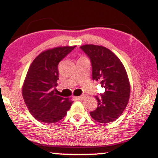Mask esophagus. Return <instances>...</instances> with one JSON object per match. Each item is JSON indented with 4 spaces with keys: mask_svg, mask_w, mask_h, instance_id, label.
I'll list each match as a JSON object with an SVG mask.
<instances>
[{
    "mask_svg": "<svg viewBox=\"0 0 158 158\" xmlns=\"http://www.w3.org/2000/svg\"><path fill=\"white\" fill-rule=\"evenodd\" d=\"M85 98V95H81V96H79V97H76V100H82L83 98Z\"/></svg>",
    "mask_w": 158,
    "mask_h": 158,
    "instance_id": "obj_1",
    "label": "esophagus"
}]
</instances>
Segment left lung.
Returning a JSON list of instances; mask_svg holds the SVG:
<instances>
[{
	"instance_id": "8db88e82",
	"label": "left lung",
	"mask_w": 158,
	"mask_h": 158,
	"mask_svg": "<svg viewBox=\"0 0 158 158\" xmlns=\"http://www.w3.org/2000/svg\"><path fill=\"white\" fill-rule=\"evenodd\" d=\"M80 48L91 60L93 80L100 81L106 89L100 97H95L98 107L90 115L99 123L112 122L121 115L129 101L131 86L125 68L106 47L85 45Z\"/></svg>"
}]
</instances>
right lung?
Masks as SVG:
<instances>
[{
    "label": "right lung",
    "instance_id": "add662e5",
    "mask_svg": "<svg viewBox=\"0 0 158 158\" xmlns=\"http://www.w3.org/2000/svg\"><path fill=\"white\" fill-rule=\"evenodd\" d=\"M75 47L46 50L31 63L22 87V96L29 112L37 121L55 123L70 110L73 101L59 96L55 87L58 80V64Z\"/></svg>",
    "mask_w": 158,
    "mask_h": 158
}]
</instances>
